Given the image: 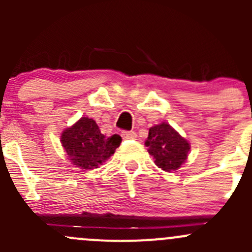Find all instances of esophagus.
Masks as SVG:
<instances>
[{"mask_svg":"<svg viewBox=\"0 0 252 252\" xmlns=\"http://www.w3.org/2000/svg\"><path fill=\"white\" fill-rule=\"evenodd\" d=\"M122 138L123 139H130V140H133V139H136V133L135 131H122Z\"/></svg>","mask_w":252,"mask_h":252,"instance_id":"34e87169","label":"esophagus"}]
</instances>
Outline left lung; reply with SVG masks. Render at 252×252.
Listing matches in <instances>:
<instances>
[{
  "label": "left lung",
  "mask_w": 252,
  "mask_h": 252,
  "mask_svg": "<svg viewBox=\"0 0 252 252\" xmlns=\"http://www.w3.org/2000/svg\"><path fill=\"white\" fill-rule=\"evenodd\" d=\"M145 145L149 146L147 151L155 158V163L166 172L177 171L190 150L189 142L167 123L150 128Z\"/></svg>",
  "instance_id": "1"
}]
</instances>
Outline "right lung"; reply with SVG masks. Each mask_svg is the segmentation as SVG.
Instances as JSON below:
<instances>
[{
    "mask_svg": "<svg viewBox=\"0 0 252 252\" xmlns=\"http://www.w3.org/2000/svg\"><path fill=\"white\" fill-rule=\"evenodd\" d=\"M118 134L105 136L101 134L94 119L83 117L62 134V146L64 147L73 164L83 169L97 168L98 164L108 159L121 144Z\"/></svg>",
    "mask_w": 252,
    "mask_h": 252,
    "instance_id": "obj_1",
    "label": "right lung"
}]
</instances>
